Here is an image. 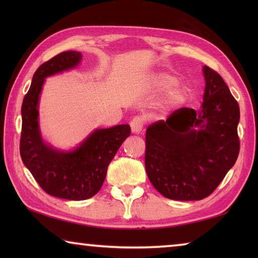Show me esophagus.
<instances>
[{"instance_id": "34e87169", "label": "esophagus", "mask_w": 258, "mask_h": 258, "mask_svg": "<svg viewBox=\"0 0 258 258\" xmlns=\"http://www.w3.org/2000/svg\"><path fill=\"white\" fill-rule=\"evenodd\" d=\"M131 128H132L133 133H141L143 131V119L140 116H135L134 118L131 120Z\"/></svg>"}]
</instances>
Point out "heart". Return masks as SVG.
I'll return each mask as SVG.
<instances>
[{
  "label": "heart",
  "instance_id": "b5f03b06",
  "mask_svg": "<svg viewBox=\"0 0 258 258\" xmlns=\"http://www.w3.org/2000/svg\"><path fill=\"white\" fill-rule=\"evenodd\" d=\"M174 82H175V78L168 74H159L154 78V87L157 91H164L174 84ZM183 99H184V91L180 85H173L166 91L163 99L160 100L159 107L161 109L172 108L180 103Z\"/></svg>",
  "mask_w": 258,
  "mask_h": 258
}]
</instances>
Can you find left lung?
Returning a JSON list of instances; mask_svg holds the SVG:
<instances>
[{"label":"left lung","mask_w":258,"mask_h":258,"mask_svg":"<svg viewBox=\"0 0 258 258\" xmlns=\"http://www.w3.org/2000/svg\"><path fill=\"white\" fill-rule=\"evenodd\" d=\"M202 108H181L146 131V171L166 198L200 200L213 194L238 158L240 110L223 78L205 66Z\"/></svg>","instance_id":"1"}]
</instances>
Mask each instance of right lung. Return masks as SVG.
<instances>
[{"label":"right lung","mask_w":258,"mask_h":258,"mask_svg":"<svg viewBox=\"0 0 258 258\" xmlns=\"http://www.w3.org/2000/svg\"><path fill=\"white\" fill-rule=\"evenodd\" d=\"M81 52L66 51L46 61L35 72L21 106L20 156L46 194L68 200H85L101 189L108 166L125 139L130 125L99 128L73 151H59L43 141L38 126V100L45 78L75 68Z\"/></svg>","instance_id":"add662e5"}]
</instances>
